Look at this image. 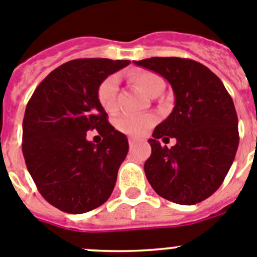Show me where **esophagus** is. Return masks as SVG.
Returning a JSON list of instances; mask_svg holds the SVG:
<instances>
[{
    "label": "esophagus",
    "mask_w": 257,
    "mask_h": 257,
    "mask_svg": "<svg viewBox=\"0 0 257 257\" xmlns=\"http://www.w3.org/2000/svg\"><path fill=\"white\" fill-rule=\"evenodd\" d=\"M136 145H137V140H136V138H133V137L129 138V147H131V149H133Z\"/></svg>",
    "instance_id": "34e87169"
}]
</instances>
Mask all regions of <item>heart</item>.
Segmentation results:
<instances>
[{"label":"heart","mask_w":257,"mask_h":257,"mask_svg":"<svg viewBox=\"0 0 257 257\" xmlns=\"http://www.w3.org/2000/svg\"><path fill=\"white\" fill-rule=\"evenodd\" d=\"M131 80L147 96L152 97L161 93L164 89V80L152 71H136L131 74ZM119 91V77L108 75L102 80L97 88V100L107 112L115 111L116 96ZM156 123V117L151 114L132 115L124 114L117 117L116 128L129 136H142Z\"/></svg>","instance_id":"1"}]
</instances>
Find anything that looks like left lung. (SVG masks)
Here are the masks:
<instances>
[{"label": "left lung", "mask_w": 257, "mask_h": 257, "mask_svg": "<svg viewBox=\"0 0 257 257\" xmlns=\"http://www.w3.org/2000/svg\"><path fill=\"white\" fill-rule=\"evenodd\" d=\"M136 65L160 74L172 84L175 106L155 128L145 163L147 180L157 195L179 205L206 200L223 183L239 142L232 97L209 68L191 59L151 57ZM175 138L172 149L158 140Z\"/></svg>", "instance_id": "obj_1"}]
</instances>
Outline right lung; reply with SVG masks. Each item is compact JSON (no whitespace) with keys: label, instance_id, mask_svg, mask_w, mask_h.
<instances>
[{"label":"right lung","instance_id":"add662e5","mask_svg":"<svg viewBox=\"0 0 257 257\" xmlns=\"http://www.w3.org/2000/svg\"><path fill=\"white\" fill-rule=\"evenodd\" d=\"M129 60L77 59L39 83L23 119V155L28 172L47 202L69 214L101 206L111 196L128 140L108 123L97 88ZM96 128L103 141H86Z\"/></svg>","mask_w":257,"mask_h":257}]
</instances>
